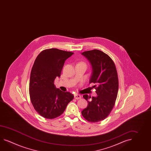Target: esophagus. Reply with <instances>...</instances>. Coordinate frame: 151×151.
Returning a JSON list of instances; mask_svg holds the SVG:
<instances>
[{
  "label": "esophagus",
  "instance_id": "obj_1",
  "mask_svg": "<svg viewBox=\"0 0 151 151\" xmlns=\"http://www.w3.org/2000/svg\"><path fill=\"white\" fill-rule=\"evenodd\" d=\"M81 95H79V94H76L74 95V98L76 100H78L81 99Z\"/></svg>",
  "mask_w": 151,
  "mask_h": 151
}]
</instances>
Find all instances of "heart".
Here are the masks:
<instances>
[{
  "label": "heart",
  "instance_id": "heart-1",
  "mask_svg": "<svg viewBox=\"0 0 151 151\" xmlns=\"http://www.w3.org/2000/svg\"><path fill=\"white\" fill-rule=\"evenodd\" d=\"M81 63H83V62H81ZM85 64V63H84Z\"/></svg>",
  "mask_w": 151,
  "mask_h": 151
}]
</instances>
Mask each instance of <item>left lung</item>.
<instances>
[{
  "instance_id": "1",
  "label": "left lung",
  "mask_w": 151,
  "mask_h": 151,
  "mask_svg": "<svg viewBox=\"0 0 151 151\" xmlns=\"http://www.w3.org/2000/svg\"><path fill=\"white\" fill-rule=\"evenodd\" d=\"M82 55L92 66L89 83L95 84L94 87L97 95L91 97L84 95L88 104L81 113L86 120L97 122L107 117L114 107L119 89L117 70L112 59L101 51L94 49L84 51Z\"/></svg>"
}]
</instances>
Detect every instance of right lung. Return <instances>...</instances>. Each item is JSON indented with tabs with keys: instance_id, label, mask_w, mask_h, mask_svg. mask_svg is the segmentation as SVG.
I'll return each instance as SVG.
<instances>
[{
	"instance_id": "add662e5",
	"label": "right lung",
	"mask_w": 151,
	"mask_h": 151,
	"mask_svg": "<svg viewBox=\"0 0 151 151\" xmlns=\"http://www.w3.org/2000/svg\"><path fill=\"white\" fill-rule=\"evenodd\" d=\"M73 52L56 48L40 52L35 60L29 83L30 100L34 109L42 116L52 119L63 114L74 95L57 89L54 84L60 77L65 60Z\"/></svg>"
}]
</instances>
